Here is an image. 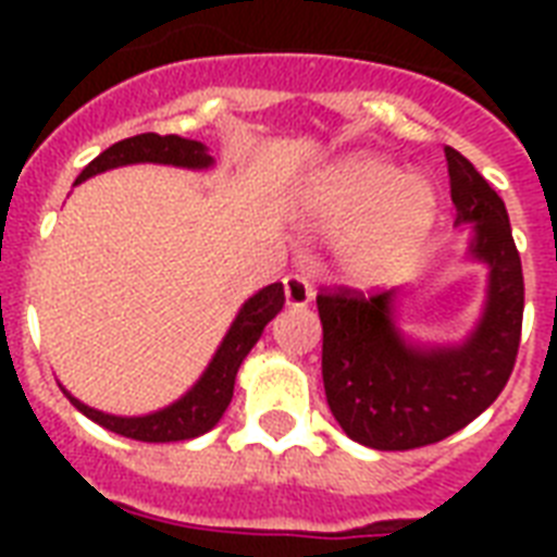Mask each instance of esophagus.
<instances>
[{
    "label": "esophagus",
    "instance_id": "1",
    "mask_svg": "<svg viewBox=\"0 0 557 557\" xmlns=\"http://www.w3.org/2000/svg\"><path fill=\"white\" fill-rule=\"evenodd\" d=\"M283 292H286V304L295 306V309L309 306L314 297L312 283L304 274H288V277H283Z\"/></svg>",
    "mask_w": 557,
    "mask_h": 557
}]
</instances>
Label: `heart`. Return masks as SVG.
<instances>
[{"label":"heart","mask_w":557,"mask_h":557,"mask_svg":"<svg viewBox=\"0 0 557 557\" xmlns=\"http://www.w3.org/2000/svg\"><path fill=\"white\" fill-rule=\"evenodd\" d=\"M309 210L330 225L362 216L341 239V257L349 271L372 277L422 239L436 213V193L422 176H401L389 161L352 156L318 176Z\"/></svg>","instance_id":"obj_1"}]
</instances>
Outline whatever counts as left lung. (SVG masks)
<instances>
[{"label": "left lung", "mask_w": 557, "mask_h": 557, "mask_svg": "<svg viewBox=\"0 0 557 557\" xmlns=\"http://www.w3.org/2000/svg\"><path fill=\"white\" fill-rule=\"evenodd\" d=\"M457 222L474 225L471 253L488 262V304L462 347H407L389 297L323 286V387L349 440L375 450H413L474 422L509 381L523 330V269L509 213L474 164L445 147Z\"/></svg>", "instance_id": "obj_1"}]
</instances>
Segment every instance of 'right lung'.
Wrapping results in <instances>:
<instances>
[{"instance_id": "right-lung-1", "label": "right lung", "mask_w": 557, "mask_h": 557, "mask_svg": "<svg viewBox=\"0 0 557 557\" xmlns=\"http://www.w3.org/2000/svg\"><path fill=\"white\" fill-rule=\"evenodd\" d=\"M138 161H152V164H176V168H210V156L205 150V144L190 141V138H178V135H159V133H141L124 141L112 144L109 150H103L95 161H89L83 173L77 176L74 185H81L95 173L103 170L124 168V164H138ZM286 295H283V283H271L262 292L248 300L239 309L234 326L227 330L222 347L216 349V356L210 361L196 387L187 393L185 398H178L176 405L164 407L159 413L150 416H109L100 410H91L83 401L65 393L83 416H89L91 422H98L100 428H107L112 433H121L126 440L138 442H178V440H193L208 433L213 424L222 419V413L231 405L234 396V381L236 370L243 364V358L251 352V347L260 341L265 323L283 309Z\"/></svg>"}]
</instances>
